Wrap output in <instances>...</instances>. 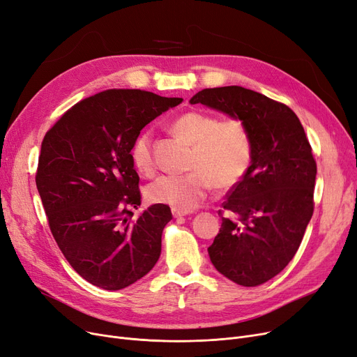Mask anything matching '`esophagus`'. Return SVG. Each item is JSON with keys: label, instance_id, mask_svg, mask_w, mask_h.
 I'll use <instances>...</instances> for the list:
<instances>
[{"label": "esophagus", "instance_id": "obj_1", "mask_svg": "<svg viewBox=\"0 0 357 357\" xmlns=\"http://www.w3.org/2000/svg\"><path fill=\"white\" fill-rule=\"evenodd\" d=\"M191 213H192L191 210H183V208H178V207H174V208H172V214H174V217L188 215V214H191Z\"/></svg>", "mask_w": 357, "mask_h": 357}]
</instances>
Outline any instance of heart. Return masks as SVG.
Instances as JSON below:
<instances>
[{
  "mask_svg": "<svg viewBox=\"0 0 357 357\" xmlns=\"http://www.w3.org/2000/svg\"><path fill=\"white\" fill-rule=\"evenodd\" d=\"M170 130L191 144L190 172L165 175L153 181L146 195L153 203L191 210L203 201L213 183L217 188L235 187L252 162V140L245 123L236 118L219 119L206 112L191 111L170 122ZM130 158L138 174H154L151 132L143 131L132 142Z\"/></svg>",
  "mask_w": 357,
  "mask_h": 357,
  "instance_id": "heart-1",
  "label": "heart"
}]
</instances>
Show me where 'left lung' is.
Returning <instances> with one entry per match:
<instances>
[{"label":"left lung","instance_id":"left-lung-1","mask_svg":"<svg viewBox=\"0 0 357 357\" xmlns=\"http://www.w3.org/2000/svg\"><path fill=\"white\" fill-rule=\"evenodd\" d=\"M241 119L252 140L246 175L222 204L227 215L208 246L215 270L254 287L299 250L314 213L317 162L299 118L284 103L241 86L204 89L190 100Z\"/></svg>","mask_w":357,"mask_h":357}]
</instances>
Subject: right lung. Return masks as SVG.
Returning <instances> with one entry per match:
<instances>
[{
	"instance_id": "obj_1",
	"label": "right lung",
	"mask_w": 357,
	"mask_h": 357,
	"mask_svg": "<svg viewBox=\"0 0 357 357\" xmlns=\"http://www.w3.org/2000/svg\"><path fill=\"white\" fill-rule=\"evenodd\" d=\"M181 98L109 89L75 103L45 134L36 187L52 236L84 280L119 290L156 264L169 206L142 204L130 150L140 131Z\"/></svg>"
}]
</instances>
